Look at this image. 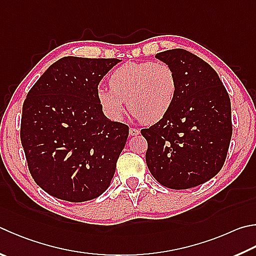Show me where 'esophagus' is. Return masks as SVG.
Returning a JSON list of instances; mask_svg holds the SVG:
<instances>
[{
  "label": "esophagus",
  "instance_id": "1",
  "mask_svg": "<svg viewBox=\"0 0 256 256\" xmlns=\"http://www.w3.org/2000/svg\"><path fill=\"white\" fill-rule=\"evenodd\" d=\"M128 132H130V136H138V134H140V130H138V128H131L128 130Z\"/></svg>",
  "mask_w": 256,
  "mask_h": 256
}]
</instances>
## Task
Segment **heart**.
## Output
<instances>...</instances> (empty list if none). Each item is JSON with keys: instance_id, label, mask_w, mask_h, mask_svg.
Segmentation results:
<instances>
[{"instance_id": "1", "label": "heart", "mask_w": 256, "mask_h": 256, "mask_svg": "<svg viewBox=\"0 0 256 256\" xmlns=\"http://www.w3.org/2000/svg\"><path fill=\"white\" fill-rule=\"evenodd\" d=\"M110 88L97 90V100L110 120L123 116L125 105L136 118L153 124L164 118L172 108L178 80L164 62H128L110 76Z\"/></svg>"}]
</instances>
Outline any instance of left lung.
I'll return each instance as SVG.
<instances>
[{
    "mask_svg": "<svg viewBox=\"0 0 256 256\" xmlns=\"http://www.w3.org/2000/svg\"><path fill=\"white\" fill-rule=\"evenodd\" d=\"M158 58L174 69L178 92L164 118L141 131L158 182L181 190L206 182L224 166L233 133L230 100L214 68L184 49Z\"/></svg>",
    "mask_w": 256,
    "mask_h": 256,
    "instance_id": "left-lung-1",
    "label": "left lung"
}]
</instances>
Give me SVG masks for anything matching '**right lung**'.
I'll list each match as a JSON object with an SVG mask.
<instances>
[{"mask_svg":"<svg viewBox=\"0 0 256 256\" xmlns=\"http://www.w3.org/2000/svg\"><path fill=\"white\" fill-rule=\"evenodd\" d=\"M120 62L64 57L28 92L22 108V146L32 178L51 196L82 202L108 188L128 126L106 118L97 88Z\"/></svg>","mask_w":256,"mask_h":256,"instance_id":"right-lung-1","label":"right lung"}]
</instances>
